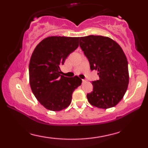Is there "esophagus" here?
Returning <instances> with one entry per match:
<instances>
[{
    "label": "esophagus",
    "instance_id": "34e87169",
    "mask_svg": "<svg viewBox=\"0 0 148 148\" xmlns=\"http://www.w3.org/2000/svg\"><path fill=\"white\" fill-rule=\"evenodd\" d=\"M82 82H83V83H85V82H86V80H85V79H83V80H82Z\"/></svg>",
    "mask_w": 148,
    "mask_h": 148
}]
</instances>
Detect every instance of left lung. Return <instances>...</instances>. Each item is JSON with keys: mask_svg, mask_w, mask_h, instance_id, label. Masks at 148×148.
<instances>
[{"mask_svg": "<svg viewBox=\"0 0 148 148\" xmlns=\"http://www.w3.org/2000/svg\"><path fill=\"white\" fill-rule=\"evenodd\" d=\"M79 45L99 79L92 82L93 90L87 95L89 103L99 108L116 106L123 99L129 84L128 62L123 49L108 37H81Z\"/></svg>", "mask_w": 148, "mask_h": 148, "instance_id": "8db88e82", "label": "left lung"}]
</instances>
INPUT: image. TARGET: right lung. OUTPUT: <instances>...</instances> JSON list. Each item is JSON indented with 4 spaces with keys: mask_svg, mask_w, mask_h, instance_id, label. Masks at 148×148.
Returning <instances> with one entry per match:
<instances>
[{
    "mask_svg": "<svg viewBox=\"0 0 148 148\" xmlns=\"http://www.w3.org/2000/svg\"><path fill=\"white\" fill-rule=\"evenodd\" d=\"M79 37H46L34 49L29 63V82L32 92L47 109L59 111L68 107L72 93L82 80L61 75L60 67L69 53L79 47Z\"/></svg>",
    "mask_w": 148,
    "mask_h": 148,
    "instance_id": "add662e5",
    "label": "right lung"
}]
</instances>
